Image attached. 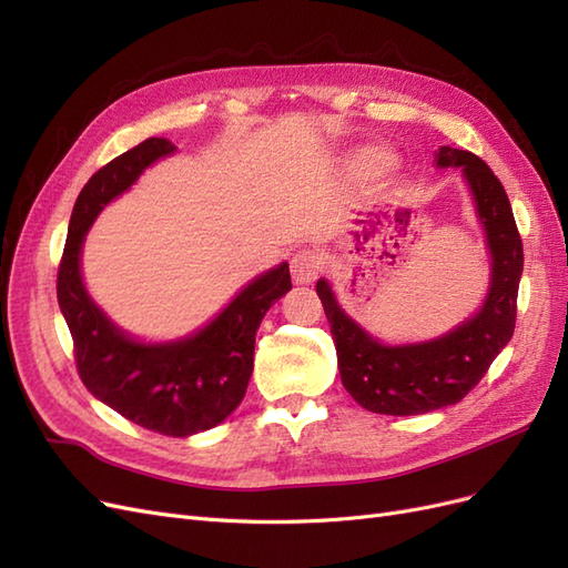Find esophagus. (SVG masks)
Segmentation results:
<instances>
[{
    "mask_svg": "<svg viewBox=\"0 0 568 568\" xmlns=\"http://www.w3.org/2000/svg\"><path fill=\"white\" fill-rule=\"evenodd\" d=\"M290 271H293V281L297 285H310L321 273V256L312 250H300L290 258Z\"/></svg>",
    "mask_w": 568,
    "mask_h": 568,
    "instance_id": "34e87169",
    "label": "esophagus"
}]
</instances>
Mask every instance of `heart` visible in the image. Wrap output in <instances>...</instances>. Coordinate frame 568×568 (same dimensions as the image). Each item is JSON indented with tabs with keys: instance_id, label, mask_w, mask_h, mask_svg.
I'll return each instance as SVG.
<instances>
[{
	"instance_id": "heart-1",
	"label": "heart",
	"mask_w": 568,
	"mask_h": 568,
	"mask_svg": "<svg viewBox=\"0 0 568 568\" xmlns=\"http://www.w3.org/2000/svg\"><path fill=\"white\" fill-rule=\"evenodd\" d=\"M385 161H387V154H385L383 150H378V148H366V150H362V152H356L354 166L359 169L362 173H374V171H378V169L385 166Z\"/></svg>"
}]
</instances>
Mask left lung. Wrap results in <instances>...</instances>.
<instances>
[{
    "instance_id": "1",
    "label": "left lung",
    "mask_w": 568,
    "mask_h": 568,
    "mask_svg": "<svg viewBox=\"0 0 568 568\" xmlns=\"http://www.w3.org/2000/svg\"><path fill=\"white\" fill-rule=\"evenodd\" d=\"M435 164L440 169L462 166L474 192L478 219L488 235L493 273L480 312L430 343L390 347L381 345L339 310L326 281L321 278L316 283L323 312L331 323L345 390L364 409L376 414L414 416L462 402L488 374L516 326L524 245L507 192L490 166L466 150L445 144L437 150Z\"/></svg>"
}]
</instances>
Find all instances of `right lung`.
I'll list each match as a JSON object with an SVG mask.
<instances>
[{"instance_id":"right-lung-1","label":"right lung","mask_w":568,"mask_h":568,"mask_svg":"<svg viewBox=\"0 0 568 568\" xmlns=\"http://www.w3.org/2000/svg\"><path fill=\"white\" fill-rule=\"evenodd\" d=\"M173 152L164 138L144 140L109 161L80 190L59 264L57 297L73 337L78 376L88 390L142 428L187 437L219 426L245 397L258 323L293 283L287 264L266 271L206 328L178 343L142 345L113 326L80 278L85 233L144 169Z\"/></svg>"}]
</instances>
